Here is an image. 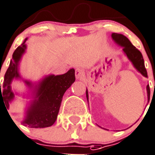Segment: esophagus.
I'll list each match as a JSON object with an SVG mask.
<instances>
[{
    "label": "esophagus",
    "mask_w": 155,
    "mask_h": 155,
    "mask_svg": "<svg viewBox=\"0 0 155 155\" xmlns=\"http://www.w3.org/2000/svg\"><path fill=\"white\" fill-rule=\"evenodd\" d=\"M84 74H85V72H84V70L82 69H81V68H77L76 70H75V76H76L77 78H81L84 76Z\"/></svg>",
    "instance_id": "obj_1"
}]
</instances>
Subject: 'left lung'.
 <instances>
[{"label":"left lung","instance_id":"left-lung-1","mask_svg":"<svg viewBox=\"0 0 155 155\" xmlns=\"http://www.w3.org/2000/svg\"><path fill=\"white\" fill-rule=\"evenodd\" d=\"M113 39L117 43V44L121 45L123 47V51L125 54H127L128 58L132 61V63L134 65V67L140 72L141 74L147 78V72L144 65V59L142 57L141 52L138 50L136 47H134L131 42L129 41L127 37H125L122 34L119 33H112ZM147 94H148V99L150 100V90L149 85H147ZM86 97L88 100V93L86 90Z\"/></svg>","mask_w":155,"mask_h":155}]
</instances>
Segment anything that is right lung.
I'll return each mask as SVG.
<instances>
[{"label":"right lung","mask_w":155,"mask_h":155,"mask_svg":"<svg viewBox=\"0 0 155 155\" xmlns=\"http://www.w3.org/2000/svg\"><path fill=\"white\" fill-rule=\"evenodd\" d=\"M25 42L17 47L13 53L9 67L5 74L3 86H1L2 89H1L0 83V101L1 100L3 101L7 109L9 106V101L13 98L10 83L13 78L19 77L17 73V64L26 48ZM74 81L75 70L74 69H71L62 75H51L45 78L38 88L37 93V97L38 99L33 102L27 112L26 118L22 122L23 125L30 128L51 127L56 122L63 95ZM26 83L29 84V82L26 81Z\"/></svg>","instance_id":"1"}]
</instances>
